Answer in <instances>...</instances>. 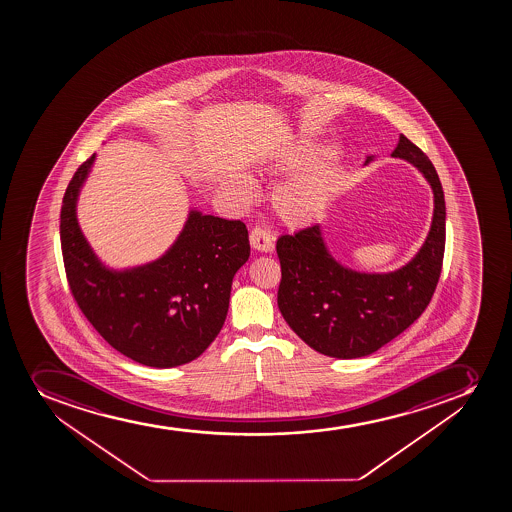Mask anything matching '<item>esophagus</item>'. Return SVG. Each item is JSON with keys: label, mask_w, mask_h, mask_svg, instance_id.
I'll return each instance as SVG.
<instances>
[{"label": "esophagus", "mask_w": 512, "mask_h": 512, "mask_svg": "<svg viewBox=\"0 0 512 512\" xmlns=\"http://www.w3.org/2000/svg\"><path fill=\"white\" fill-rule=\"evenodd\" d=\"M250 245L257 252H272L274 250V238L264 228H253L250 232Z\"/></svg>", "instance_id": "esophagus-1"}]
</instances>
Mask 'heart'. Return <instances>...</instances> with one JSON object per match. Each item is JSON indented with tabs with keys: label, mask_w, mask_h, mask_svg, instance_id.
Returning <instances> with one entry per match:
<instances>
[{
	"label": "heart",
	"mask_w": 512,
	"mask_h": 512,
	"mask_svg": "<svg viewBox=\"0 0 512 512\" xmlns=\"http://www.w3.org/2000/svg\"><path fill=\"white\" fill-rule=\"evenodd\" d=\"M330 148L325 143H300L294 152L287 153L279 163V172H289L297 168L307 167L327 157ZM342 183L339 165L335 162L322 163L310 168L297 180L279 188L272 198V208L275 217L289 230H300L309 227L322 215L325 207L334 198ZM230 188L237 197L248 200L252 197V187L245 178H235L230 182Z\"/></svg>",
	"instance_id": "obj_1"
}]
</instances>
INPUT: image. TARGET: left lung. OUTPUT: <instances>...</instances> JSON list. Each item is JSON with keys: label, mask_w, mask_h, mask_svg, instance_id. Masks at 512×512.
<instances>
[{"label": "left lung", "mask_w": 512, "mask_h": 512, "mask_svg": "<svg viewBox=\"0 0 512 512\" xmlns=\"http://www.w3.org/2000/svg\"><path fill=\"white\" fill-rule=\"evenodd\" d=\"M392 157L412 163L434 192L431 230L409 264L389 274L347 269L330 255L319 223L277 240L280 312L305 344L335 359L374 354L402 334L427 309L441 277L446 202L439 175L404 135Z\"/></svg>", "instance_id": "1"}]
</instances>
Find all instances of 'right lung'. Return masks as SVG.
I'll use <instances>...</instances> for the list:
<instances>
[{
    "mask_svg": "<svg viewBox=\"0 0 512 512\" xmlns=\"http://www.w3.org/2000/svg\"><path fill=\"white\" fill-rule=\"evenodd\" d=\"M93 162L95 155L78 167L61 205V253L71 295L98 334L128 359L158 369L192 362L227 319L233 275L250 255L247 227L190 210L160 259L108 269L76 220V200Z\"/></svg>",
    "mask_w": 512,
    "mask_h": 512,
    "instance_id": "add662e5",
    "label": "right lung"
}]
</instances>
